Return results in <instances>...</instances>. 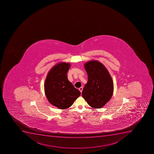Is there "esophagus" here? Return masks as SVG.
Wrapping results in <instances>:
<instances>
[{"label": "esophagus", "mask_w": 154, "mask_h": 154, "mask_svg": "<svg viewBox=\"0 0 154 154\" xmlns=\"http://www.w3.org/2000/svg\"><path fill=\"white\" fill-rule=\"evenodd\" d=\"M82 89H83V87H82H82H81V88H79V91H81V93L82 92Z\"/></svg>", "instance_id": "34e87169"}]
</instances>
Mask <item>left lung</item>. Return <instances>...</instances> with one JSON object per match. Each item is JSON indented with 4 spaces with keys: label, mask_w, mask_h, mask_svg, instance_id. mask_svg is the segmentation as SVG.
I'll list each match as a JSON object with an SVG mask.
<instances>
[{
    "label": "left lung",
    "mask_w": 154,
    "mask_h": 154,
    "mask_svg": "<svg viewBox=\"0 0 154 154\" xmlns=\"http://www.w3.org/2000/svg\"><path fill=\"white\" fill-rule=\"evenodd\" d=\"M84 66L88 73V82L82 90V97L93 108H102L113 95L112 77L106 67L98 60H89Z\"/></svg>",
    "instance_id": "obj_1"
}]
</instances>
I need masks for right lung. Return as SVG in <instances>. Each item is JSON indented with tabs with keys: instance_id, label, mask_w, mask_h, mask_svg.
Wrapping results in <instances>:
<instances>
[{
	"instance_id": "1",
	"label": "right lung",
	"mask_w": 154,
	"mask_h": 154,
	"mask_svg": "<svg viewBox=\"0 0 154 154\" xmlns=\"http://www.w3.org/2000/svg\"><path fill=\"white\" fill-rule=\"evenodd\" d=\"M69 63H57L49 71L44 83V91L48 100L60 109L69 108L80 95L67 77L71 67Z\"/></svg>"
}]
</instances>
